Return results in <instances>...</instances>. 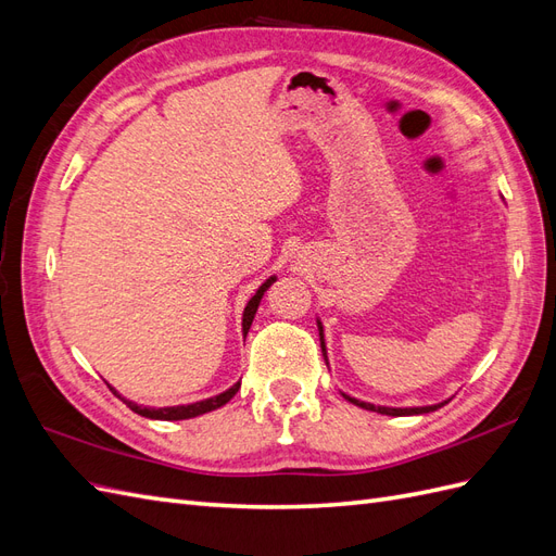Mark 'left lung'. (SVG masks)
<instances>
[{"instance_id": "1", "label": "left lung", "mask_w": 556, "mask_h": 556, "mask_svg": "<svg viewBox=\"0 0 556 556\" xmlns=\"http://www.w3.org/2000/svg\"><path fill=\"white\" fill-rule=\"evenodd\" d=\"M317 331H319V348H323L325 364L329 366L327 343H325V327H323V319H319V317H317ZM341 394H343V399H348L350 403H355V406H359V408H364V410H374V413L390 415V417H403V415H427V413H433V410L443 408L445 403H450V401H452V396H450V399H445V401H441V403H431V406H406V408H394V406H378V403H368V401H362V399L350 396V394H345V392H341Z\"/></svg>"}]
</instances>
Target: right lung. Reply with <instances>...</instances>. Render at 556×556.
Listing matches in <instances>:
<instances>
[{
  "instance_id": "right-lung-1",
  "label": "right lung",
  "mask_w": 556,
  "mask_h": 556,
  "mask_svg": "<svg viewBox=\"0 0 556 556\" xmlns=\"http://www.w3.org/2000/svg\"><path fill=\"white\" fill-rule=\"evenodd\" d=\"M276 278L278 276H268L260 288H257V292L250 296V301L245 304V308H243V317H241V331H243V339L248 336V331H250V325H252V319H255V313H257V308H260V301H262V296H264V292L271 288V285L276 282ZM109 384V382H106ZM111 387V384H109ZM239 387H241V380L239 382H233L229 390H225V392H220V394H215V396H208V399H201V401H194V403H180V406H162V408H157V406H141V403H137V401H129L127 396H123L121 392L115 390V387H111V392L121 399L125 406L129 408V410H134L137 415H141V417H148V419H164V422H176V419H190V417H199V415H204V413H211V410H215V408H220V406H225V403L239 392Z\"/></svg>"
}]
</instances>
